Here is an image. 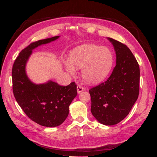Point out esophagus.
I'll return each instance as SVG.
<instances>
[{
    "label": "esophagus",
    "instance_id": "obj_1",
    "mask_svg": "<svg viewBox=\"0 0 157 157\" xmlns=\"http://www.w3.org/2000/svg\"><path fill=\"white\" fill-rule=\"evenodd\" d=\"M76 89H77V92H78V94H79V93H81V92H83V91H84V90H85L84 87L81 86H77Z\"/></svg>",
    "mask_w": 157,
    "mask_h": 157
}]
</instances>
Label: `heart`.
Instances as JSON below:
<instances>
[{"mask_svg":"<svg viewBox=\"0 0 157 157\" xmlns=\"http://www.w3.org/2000/svg\"><path fill=\"white\" fill-rule=\"evenodd\" d=\"M113 63V54L108 48L87 43L70 52L65 67L66 71L73 76L76 74L75 69L81 70L83 80L89 84H96L108 76Z\"/></svg>","mask_w":157,"mask_h":157,"instance_id":"obj_1","label":"heart"}]
</instances>
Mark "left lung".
Segmentation results:
<instances>
[{
  "mask_svg": "<svg viewBox=\"0 0 157 157\" xmlns=\"http://www.w3.org/2000/svg\"><path fill=\"white\" fill-rule=\"evenodd\" d=\"M116 53V66L108 80L89 90L91 112L98 122L113 125L128 116L139 93L140 70L130 49L108 38Z\"/></svg>",
  "mask_w": 157,
  "mask_h": 157,
  "instance_id": "8db88e82",
  "label": "left lung"
}]
</instances>
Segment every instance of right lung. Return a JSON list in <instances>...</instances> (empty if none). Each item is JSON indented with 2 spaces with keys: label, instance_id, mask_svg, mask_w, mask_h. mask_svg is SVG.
Instances as JSON below:
<instances>
[{
  "label": "right lung",
  "instance_id": "obj_1",
  "mask_svg": "<svg viewBox=\"0 0 157 157\" xmlns=\"http://www.w3.org/2000/svg\"><path fill=\"white\" fill-rule=\"evenodd\" d=\"M59 37L56 36L31 43L20 52L12 67L13 92L18 105L33 121L49 128L56 127L65 121L69 106L77 95L76 85L72 82L61 86L52 81L36 84L27 75L26 65L33 49Z\"/></svg>",
  "mask_w": 157,
  "mask_h": 157
}]
</instances>
